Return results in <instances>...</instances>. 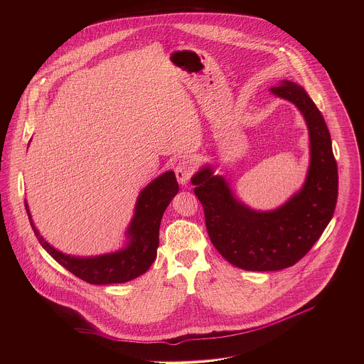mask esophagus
<instances>
[{"instance_id": "obj_1", "label": "esophagus", "mask_w": 364, "mask_h": 364, "mask_svg": "<svg viewBox=\"0 0 364 364\" xmlns=\"http://www.w3.org/2000/svg\"><path fill=\"white\" fill-rule=\"evenodd\" d=\"M174 173H176V177H177L178 184H181V186L188 184V181H190L191 178V174L193 173V164H192L191 161H188V159H183V161H180V162L176 165Z\"/></svg>"}]
</instances>
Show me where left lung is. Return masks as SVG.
I'll return each instance as SVG.
<instances>
[{"label":"left lung","instance_id":"left-lung-1","mask_svg":"<svg viewBox=\"0 0 364 364\" xmlns=\"http://www.w3.org/2000/svg\"><path fill=\"white\" fill-rule=\"evenodd\" d=\"M270 92L292 102L307 124L310 166L303 187L279 208L259 211L239 200L211 165L191 178L210 240L230 264L250 272L282 270L301 259L329 224L338 195L337 162L323 116L294 82L284 80Z\"/></svg>","mask_w":364,"mask_h":364}]
</instances>
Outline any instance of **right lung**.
<instances>
[{
    "label": "right lung",
    "instance_id": "obj_1",
    "mask_svg": "<svg viewBox=\"0 0 364 364\" xmlns=\"http://www.w3.org/2000/svg\"><path fill=\"white\" fill-rule=\"evenodd\" d=\"M177 192L173 171L158 176L139 193L134 217L125 232V245L95 257H75L55 250L36 229L27 200L24 205L38 242L53 259L88 284L107 285L128 282L150 269L156 258L161 218Z\"/></svg>",
    "mask_w": 364,
    "mask_h": 364
}]
</instances>
